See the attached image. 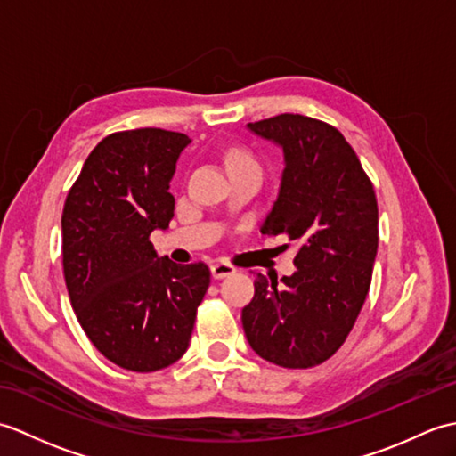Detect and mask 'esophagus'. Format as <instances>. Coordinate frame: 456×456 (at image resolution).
Returning a JSON list of instances; mask_svg holds the SVG:
<instances>
[{"label": "esophagus", "mask_w": 456, "mask_h": 456, "mask_svg": "<svg viewBox=\"0 0 456 456\" xmlns=\"http://www.w3.org/2000/svg\"><path fill=\"white\" fill-rule=\"evenodd\" d=\"M233 273H235V266H231L229 263H223V260H219V263H213V265H211V276L216 278V280L231 276Z\"/></svg>", "instance_id": "esophagus-1"}]
</instances>
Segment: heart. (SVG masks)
I'll list each match as a JSON object with an SVG mask.
<instances>
[{
  "mask_svg": "<svg viewBox=\"0 0 456 456\" xmlns=\"http://www.w3.org/2000/svg\"><path fill=\"white\" fill-rule=\"evenodd\" d=\"M245 162H253L250 154H247L243 151H235L229 154V167H233V164H245Z\"/></svg>",
  "mask_w": 456,
  "mask_h": 456,
  "instance_id": "obj_1",
  "label": "heart"
}]
</instances>
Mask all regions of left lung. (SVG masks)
Listing matches in <instances>:
<instances>
[{"instance_id": "8db88e82", "label": "left lung", "mask_w": 456, "mask_h": 456, "mask_svg": "<svg viewBox=\"0 0 456 456\" xmlns=\"http://www.w3.org/2000/svg\"><path fill=\"white\" fill-rule=\"evenodd\" d=\"M284 152L278 198L265 235L297 240L296 273L256 274L243 307L248 345L284 368L325 362L345 343L370 288L378 206L356 152L331 125L282 113L247 125Z\"/></svg>"}]
</instances>
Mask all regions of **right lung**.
I'll list each match as a JSON object with an SVG mask.
<instances>
[{
	"instance_id": "obj_1",
	"label": "right lung",
	"mask_w": 456,
	"mask_h": 456,
	"mask_svg": "<svg viewBox=\"0 0 456 456\" xmlns=\"http://www.w3.org/2000/svg\"><path fill=\"white\" fill-rule=\"evenodd\" d=\"M183 133H113L86 159L62 211V266L74 314L98 351L133 372L167 368L186 353L209 288L203 263L159 256L154 229L174 217L170 180Z\"/></svg>"
}]
</instances>
